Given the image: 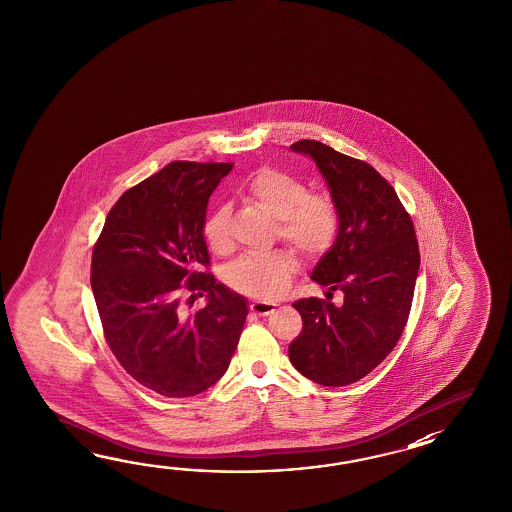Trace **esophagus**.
<instances>
[{
	"label": "esophagus",
	"instance_id": "34e87169",
	"mask_svg": "<svg viewBox=\"0 0 512 512\" xmlns=\"http://www.w3.org/2000/svg\"><path fill=\"white\" fill-rule=\"evenodd\" d=\"M274 309H276V305L271 304V302H261V300H252L251 302V311L256 315H271V313H274Z\"/></svg>",
	"mask_w": 512,
	"mask_h": 512
}]
</instances>
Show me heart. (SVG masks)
<instances>
[{"instance_id":"obj_1","label":"heart","mask_w":512,"mask_h":512,"mask_svg":"<svg viewBox=\"0 0 512 512\" xmlns=\"http://www.w3.org/2000/svg\"><path fill=\"white\" fill-rule=\"evenodd\" d=\"M247 197L272 218L282 240L307 258L324 256L338 236V212L331 197L309 192L302 179L278 168H261L245 186ZM203 236L208 249L227 254L232 249L229 214L216 210L205 221ZM298 271L293 252L272 251L245 254L227 269V283L234 291L252 298L271 300L287 289Z\"/></svg>"}]
</instances>
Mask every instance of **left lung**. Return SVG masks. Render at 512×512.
Instances as JSON below:
<instances>
[{"mask_svg":"<svg viewBox=\"0 0 512 512\" xmlns=\"http://www.w3.org/2000/svg\"><path fill=\"white\" fill-rule=\"evenodd\" d=\"M326 177L338 212V236L311 280L344 302L300 298L302 333L289 359L322 386H348L386 359L403 335L419 272L414 223L393 186L371 164L318 141L294 142Z\"/></svg>","mask_w":512,"mask_h":512,"instance_id":"left-lung-1","label":"left lung"}]
</instances>
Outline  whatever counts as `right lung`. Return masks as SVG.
<instances>
[{"label": "right lung", "mask_w": 512, "mask_h": 512, "mask_svg": "<svg viewBox=\"0 0 512 512\" xmlns=\"http://www.w3.org/2000/svg\"><path fill=\"white\" fill-rule=\"evenodd\" d=\"M232 163L174 161L126 190L93 247L91 289L104 338L135 381L192 397L225 375L249 315L247 300L208 272L210 194ZM208 294L196 314L182 296Z\"/></svg>", "instance_id": "obj_1"}]
</instances>
